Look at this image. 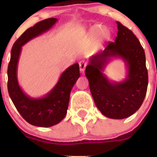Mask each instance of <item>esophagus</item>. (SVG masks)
<instances>
[{
	"label": "esophagus",
	"mask_w": 157,
	"mask_h": 157,
	"mask_svg": "<svg viewBox=\"0 0 157 157\" xmlns=\"http://www.w3.org/2000/svg\"><path fill=\"white\" fill-rule=\"evenodd\" d=\"M87 66V63L85 61V60H82V61L79 62V68H80V71L81 72H84L85 71L86 67Z\"/></svg>",
	"instance_id": "esophagus-1"
}]
</instances>
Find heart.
<instances>
[{
    "instance_id": "obj_1",
    "label": "heart",
    "mask_w": 157,
    "mask_h": 157,
    "mask_svg": "<svg viewBox=\"0 0 157 157\" xmlns=\"http://www.w3.org/2000/svg\"><path fill=\"white\" fill-rule=\"evenodd\" d=\"M90 34L93 35L98 34L101 41H106L111 37V31L108 27H101L100 25H96L90 29Z\"/></svg>"
}]
</instances>
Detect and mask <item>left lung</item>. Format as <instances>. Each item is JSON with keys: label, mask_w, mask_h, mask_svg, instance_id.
Instances as JSON below:
<instances>
[{"label": "left lung", "mask_w": 157, "mask_h": 157, "mask_svg": "<svg viewBox=\"0 0 157 157\" xmlns=\"http://www.w3.org/2000/svg\"><path fill=\"white\" fill-rule=\"evenodd\" d=\"M117 37L103 52L90 59L86 76L100 112L110 119L122 120L135 113L143 103L148 86V71L145 51L134 33L120 22ZM112 58H120L126 64L128 73L122 82L109 80L103 74Z\"/></svg>", "instance_id": "1"}]
</instances>
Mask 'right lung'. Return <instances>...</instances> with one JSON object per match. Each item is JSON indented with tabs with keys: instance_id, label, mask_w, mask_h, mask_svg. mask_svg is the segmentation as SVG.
Returning <instances> with one entry per match:
<instances>
[{
	"instance_id": "obj_1",
	"label": "right lung",
	"mask_w": 157,
	"mask_h": 157,
	"mask_svg": "<svg viewBox=\"0 0 157 157\" xmlns=\"http://www.w3.org/2000/svg\"><path fill=\"white\" fill-rule=\"evenodd\" d=\"M49 18L36 23L22 34L14 43L8 67V90L11 99L19 114L31 125L49 127L63 120L68 108L70 94L79 78V65L76 63L63 72L55 86L42 98H30L19 86L17 67L22 46L37 36L50 30L57 22Z\"/></svg>"
}]
</instances>
